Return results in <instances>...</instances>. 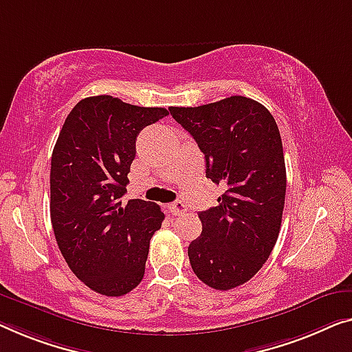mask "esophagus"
I'll return each instance as SVG.
<instances>
[{
	"mask_svg": "<svg viewBox=\"0 0 352 352\" xmlns=\"http://www.w3.org/2000/svg\"><path fill=\"white\" fill-rule=\"evenodd\" d=\"M169 210H170L172 214H175V217H177V214H182V213L186 212V206L182 201H177V202L170 204Z\"/></svg>",
	"mask_w": 352,
	"mask_h": 352,
	"instance_id": "34e87169",
	"label": "esophagus"
}]
</instances>
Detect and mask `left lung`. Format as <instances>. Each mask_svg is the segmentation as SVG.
<instances>
[{
	"label": "left lung",
	"mask_w": 352,
	"mask_h": 352,
	"mask_svg": "<svg viewBox=\"0 0 352 352\" xmlns=\"http://www.w3.org/2000/svg\"><path fill=\"white\" fill-rule=\"evenodd\" d=\"M206 155V175L224 192L199 212L201 237L188 246L194 274L229 291L251 280L276 243L286 166L275 118L262 104L230 96L199 107H169Z\"/></svg>",
	"instance_id": "obj_1"
}]
</instances>
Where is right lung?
I'll return each instance as SVG.
<instances>
[{
    "instance_id": "obj_1",
    "label": "right lung",
    "mask_w": 352,
    "mask_h": 352,
    "mask_svg": "<svg viewBox=\"0 0 352 352\" xmlns=\"http://www.w3.org/2000/svg\"><path fill=\"white\" fill-rule=\"evenodd\" d=\"M169 115L122 99L90 96L67 115L50 167V219L69 269L94 292L120 297L142 281L150 240L164 213L131 199L123 207L135 140Z\"/></svg>"
}]
</instances>
